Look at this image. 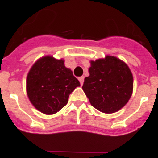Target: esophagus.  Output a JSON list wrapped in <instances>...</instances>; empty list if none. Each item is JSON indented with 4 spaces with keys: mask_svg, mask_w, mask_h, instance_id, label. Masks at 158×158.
<instances>
[{
    "mask_svg": "<svg viewBox=\"0 0 158 158\" xmlns=\"http://www.w3.org/2000/svg\"><path fill=\"white\" fill-rule=\"evenodd\" d=\"M79 81L80 83V85H83V81H84V77L82 76V77H79Z\"/></svg>",
    "mask_w": 158,
    "mask_h": 158,
    "instance_id": "esophagus-1",
    "label": "esophagus"
}]
</instances>
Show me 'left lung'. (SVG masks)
I'll use <instances>...</instances> for the list:
<instances>
[{"label": "left lung", "mask_w": 158, "mask_h": 158, "mask_svg": "<svg viewBox=\"0 0 158 158\" xmlns=\"http://www.w3.org/2000/svg\"><path fill=\"white\" fill-rule=\"evenodd\" d=\"M90 63V75L84 79L82 88L91 105L107 114L121 109L133 90V77L128 65L111 55Z\"/></svg>", "instance_id": "left-lung-1"}]
</instances>
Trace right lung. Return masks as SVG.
<instances>
[{
    "mask_svg": "<svg viewBox=\"0 0 158 158\" xmlns=\"http://www.w3.org/2000/svg\"><path fill=\"white\" fill-rule=\"evenodd\" d=\"M77 87H80V83L71 69L65 67L64 60L51 55L38 59L26 78V92L30 103L46 115L60 111Z\"/></svg>",
    "mask_w": 158,
    "mask_h": 158,
    "instance_id": "obj_1",
    "label": "right lung"
}]
</instances>
